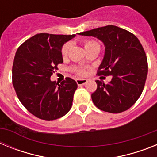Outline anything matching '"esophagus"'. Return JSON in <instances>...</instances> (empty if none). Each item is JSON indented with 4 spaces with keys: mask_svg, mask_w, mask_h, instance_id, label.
<instances>
[{
    "mask_svg": "<svg viewBox=\"0 0 157 157\" xmlns=\"http://www.w3.org/2000/svg\"><path fill=\"white\" fill-rule=\"evenodd\" d=\"M76 82H77L78 86H82L85 85L86 83L87 82L86 79H79V78H77L76 79Z\"/></svg>",
    "mask_w": 157,
    "mask_h": 157,
    "instance_id": "1",
    "label": "esophagus"
}]
</instances>
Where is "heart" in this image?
<instances>
[{"mask_svg": "<svg viewBox=\"0 0 157 157\" xmlns=\"http://www.w3.org/2000/svg\"><path fill=\"white\" fill-rule=\"evenodd\" d=\"M83 45H84V48L86 50V52L89 50H92V49H99L100 50L99 43L93 39L85 40L83 41ZM71 47V42H66L65 44H63L61 48V55L63 57H65L67 55ZM72 71H74L78 76H83L86 74L85 69L79 68V67H74L72 68Z\"/></svg>", "mask_w": 157, "mask_h": 157, "instance_id": "1", "label": "heart"}]
</instances>
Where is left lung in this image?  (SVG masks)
<instances>
[{
  "mask_svg": "<svg viewBox=\"0 0 157 157\" xmlns=\"http://www.w3.org/2000/svg\"><path fill=\"white\" fill-rule=\"evenodd\" d=\"M78 34L98 37L105 46V56L97 75H110L112 80L107 84L96 81L98 88L91 94L94 104L110 113L127 111L141 96L148 74L146 54L138 37L113 25Z\"/></svg>",
  "mask_w": 157,
  "mask_h": 157,
  "instance_id": "8db88e82",
  "label": "left lung"
}]
</instances>
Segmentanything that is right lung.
Wrapping results in <instances>:
<instances>
[{
	"mask_svg": "<svg viewBox=\"0 0 157 157\" xmlns=\"http://www.w3.org/2000/svg\"><path fill=\"white\" fill-rule=\"evenodd\" d=\"M63 34H36L18 48L12 65V84L28 112L44 120H54L70 111L76 82L67 77L59 83L50 77L63 63L62 45L75 37Z\"/></svg>",
	"mask_w": 157,
	"mask_h": 157,
	"instance_id": "1",
	"label": "right lung"
}]
</instances>
